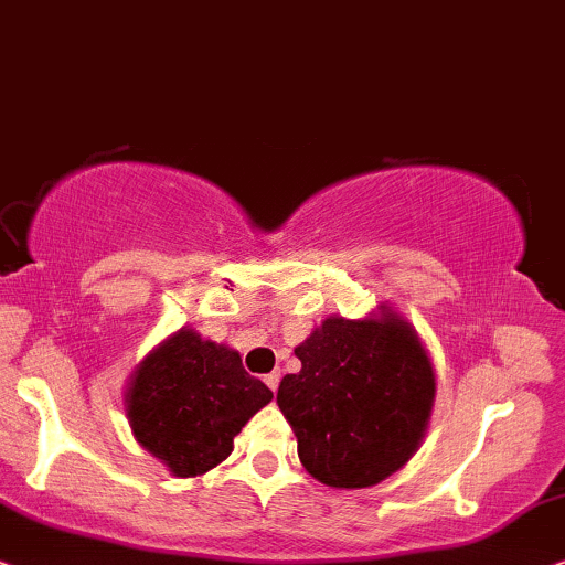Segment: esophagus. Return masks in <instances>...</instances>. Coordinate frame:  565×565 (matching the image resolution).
I'll use <instances>...</instances> for the list:
<instances>
[{
    "instance_id": "1",
    "label": "esophagus",
    "mask_w": 565,
    "mask_h": 565,
    "mask_svg": "<svg viewBox=\"0 0 565 565\" xmlns=\"http://www.w3.org/2000/svg\"><path fill=\"white\" fill-rule=\"evenodd\" d=\"M263 382H266L270 393H276V390H278V382H281V372H270V374H266V377H263Z\"/></svg>"
}]
</instances>
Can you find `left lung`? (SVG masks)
<instances>
[{"label":"left lung","mask_w":565,"mask_h":565,"mask_svg":"<svg viewBox=\"0 0 565 565\" xmlns=\"http://www.w3.org/2000/svg\"><path fill=\"white\" fill-rule=\"evenodd\" d=\"M302 370L276 403L305 470L333 488H370L401 470L424 439L434 370L408 322L328 318L295 349Z\"/></svg>","instance_id":"8db88e82"}]
</instances>
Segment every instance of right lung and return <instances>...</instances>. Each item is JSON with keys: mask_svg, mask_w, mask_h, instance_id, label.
Instances as JSON below:
<instances>
[{"mask_svg": "<svg viewBox=\"0 0 565 565\" xmlns=\"http://www.w3.org/2000/svg\"><path fill=\"white\" fill-rule=\"evenodd\" d=\"M274 393L227 345L180 330L134 372L126 393L134 436L178 478L204 476Z\"/></svg>", "mask_w": 565, "mask_h": 565, "instance_id": "obj_1", "label": "right lung"}]
</instances>
